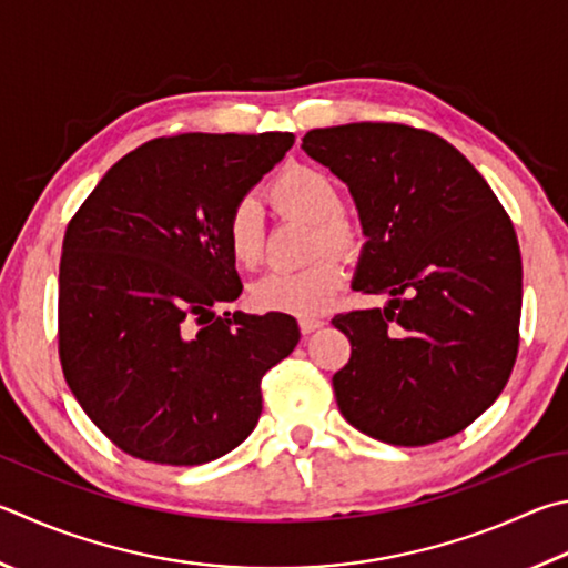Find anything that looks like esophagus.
I'll return each instance as SVG.
<instances>
[{"mask_svg":"<svg viewBox=\"0 0 568 568\" xmlns=\"http://www.w3.org/2000/svg\"><path fill=\"white\" fill-rule=\"evenodd\" d=\"M323 325H325L323 317H315V315H303V317H301L303 335H311V333H315V329H320Z\"/></svg>","mask_w":568,"mask_h":568,"instance_id":"1","label":"esophagus"}]
</instances>
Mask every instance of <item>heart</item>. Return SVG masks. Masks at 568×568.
<instances>
[{"instance_id":"heart-1","label":"heart","mask_w":568,"mask_h":568,"mask_svg":"<svg viewBox=\"0 0 568 568\" xmlns=\"http://www.w3.org/2000/svg\"><path fill=\"white\" fill-rule=\"evenodd\" d=\"M271 199L281 211L315 223L317 251H347L355 243V231L339 215L337 185L327 173L311 166H291L271 185ZM231 255L245 267H253L263 255V225L257 205L243 199L233 205L225 225ZM343 265L335 255H323L303 267H273L251 285V301L261 311L311 315L323 311L343 285Z\"/></svg>"}]
</instances>
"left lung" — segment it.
<instances>
[{
	"mask_svg": "<svg viewBox=\"0 0 568 568\" xmlns=\"http://www.w3.org/2000/svg\"><path fill=\"white\" fill-rule=\"evenodd\" d=\"M303 151L347 185L365 245L355 291L379 311L337 315L353 353L333 375L363 435L422 447L469 427L501 395L519 347L521 253L481 173L402 123L313 129Z\"/></svg>",
	"mask_w": 568,
	"mask_h": 568,
	"instance_id": "8db88e82",
	"label": "left lung"
}]
</instances>
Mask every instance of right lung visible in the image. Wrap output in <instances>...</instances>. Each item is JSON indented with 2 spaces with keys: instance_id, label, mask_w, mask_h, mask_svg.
Listing matches in <instances>:
<instances>
[{
  "instance_id": "obj_1",
  "label": "right lung",
  "mask_w": 568,
  "mask_h": 568,
  "mask_svg": "<svg viewBox=\"0 0 568 568\" xmlns=\"http://www.w3.org/2000/svg\"><path fill=\"white\" fill-rule=\"evenodd\" d=\"M295 136L153 139L106 171L71 219L59 265L69 389L131 457L193 467L261 419V379L301 339L285 313L219 315L243 283L229 215Z\"/></svg>"
}]
</instances>
